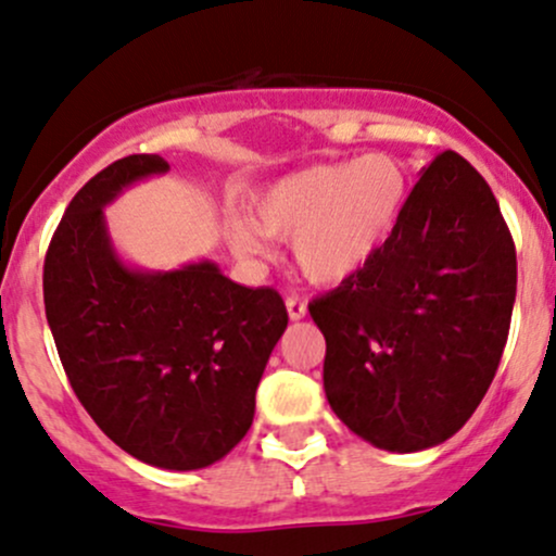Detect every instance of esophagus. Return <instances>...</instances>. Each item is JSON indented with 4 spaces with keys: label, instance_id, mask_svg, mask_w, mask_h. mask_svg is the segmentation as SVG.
Returning <instances> with one entry per match:
<instances>
[{
    "label": "esophagus",
    "instance_id": "esophagus-1",
    "mask_svg": "<svg viewBox=\"0 0 556 556\" xmlns=\"http://www.w3.org/2000/svg\"><path fill=\"white\" fill-rule=\"evenodd\" d=\"M286 309H289L291 320H302V317L307 315V302L299 294H289L286 296Z\"/></svg>",
    "mask_w": 556,
    "mask_h": 556
}]
</instances>
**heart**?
Returning a JSON list of instances; mask_svg holds the SVG:
<instances>
[{"instance_id":"obj_1","label":"heart","mask_w":556,"mask_h":556,"mask_svg":"<svg viewBox=\"0 0 556 556\" xmlns=\"http://www.w3.org/2000/svg\"><path fill=\"white\" fill-rule=\"evenodd\" d=\"M407 199V173L389 154L326 162L273 180L252 202L254 223L230 230L236 254L265 257L262 233L291 239V260L312 283H341L389 241Z\"/></svg>"}]
</instances>
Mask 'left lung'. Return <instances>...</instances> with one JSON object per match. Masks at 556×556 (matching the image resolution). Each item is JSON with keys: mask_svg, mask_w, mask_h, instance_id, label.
<instances>
[{"mask_svg": "<svg viewBox=\"0 0 556 556\" xmlns=\"http://www.w3.org/2000/svg\"><path fill=\"white\" fill-rule=\"evenodd\" d=\"M515 291V241L494 191L446 149L422 167L389 241L309 302L330 409L389 452L452 439L496 376Z\"/></svg>", "mask_w": 556, "mask_h": 556, "instance_id": "8db88e82", "label": "left lung"}]
</instances>
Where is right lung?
I'll return each instance as SVG.
<instances>
[{"instance_id":"obj_1","label":"right lung","mask_w":556,"mask_h":556,"mask_svg":"<svg viewBox=\"0 0 556 556\" xmlns=\"http://www.w3.org/2000/svg\"><path fill=\"white\" fill-rule=\"evenodd\" d=\"M160 154H130L73 197L43 260V307L78 402L141 463L199 470L252 428L254 394L289 326L276 289H247L197 262L130 270L117 260L104 204L165 173Z\"/></svg>"}]
</instances>
